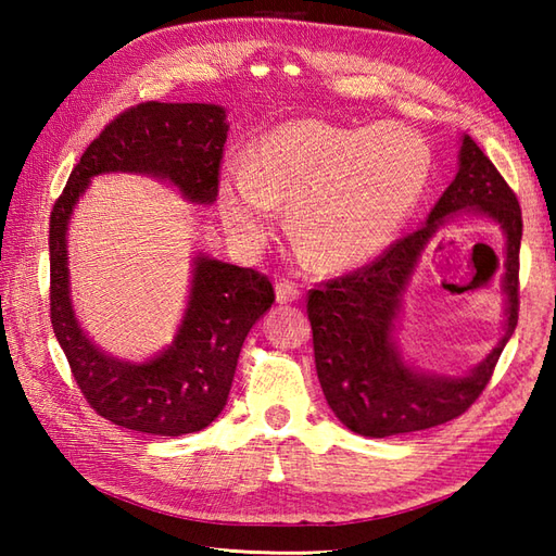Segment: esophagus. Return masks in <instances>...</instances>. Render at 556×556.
I'll return each instance as SVG.
<instances>
[{"label": "esophagus", "mask_w": 556, "mask_h": 556, "mask_svg": "<svg viewBox=\"0 0 556 556\" xmlns=\"http://www.w3.org/2000/svg\"><path fill=\"white\" fill-rule=\"evenodd\" d=\"M275 299L281 305L293 303V301L301 299V289L293 285V281H289V279H279L277 285H275Z\"/></svg>", "instance_id": "esophagus-1"}]
</instances>
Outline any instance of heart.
<instances>
[{
    "label": "heart",
    "instance_id": "heart-1",
    "mask_svg": "<svg viewBox=\"0 0 556 556\" xmlns=\"http://www.w3.org/2000/svg\"><path fill=\"white\" fill-rule=\"evenodd\" d=\"M432 155L413 128H370L301 119L275 128L251 162L219 174L224 229L243 248H260L289 203L291 236L323 269H349L384 251L428 184Z\"/></svg>",
    "mask_w": 556,
    "mask_h": 556
}]
</instances>
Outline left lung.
<instances>
[{
    "label": "left lung",
    "instance_id": "obj_1",
    "mask_svg": "<svg viewBox=\"0 0 556 556\" xmlns=\"http://www.w3.org/2000/svg\"><path fill=\"white\" fill-rule=\"evenodd\" d=\"M458 143V172L425 227L394 243L372 265L308 293L317 380L334 416L356 434L392 437L458 418L482 394L516 329L521 207L476 140L460 136ZM460 214L485 216L505 233V334L476 369L442 376L406 362L395 329L403 293L424 248L444 223Z\"/></svg>",
    "mask_w": 556,
    "mask_h": 556
}]
</instances>
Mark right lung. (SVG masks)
Masks as SVG:
<instances>
[{
	"label": "right lung",
	"mask_w": 556,
	"mask_h": 556,
	"mask_svg": "<svg viewBox=\"0 0 556 556\" xmlns=\"http://www.w3.org/2000/svg\"><path fill=\"white\" fill-rule=\"evenodd\" d=\"M227 110L205 102H143L119 114L83 152L50 215V317L76 382L102 418L126 430L181 437L207 428L233 382L251 327L271 303L255 269L195 253L191 289L169 346L146 361L112 356L80 327L71 301L68 222L90 181L140 174L169 184L193 205L217 200Z\"/></svg>",
	"instance_id": "1"
}]
</instances>
